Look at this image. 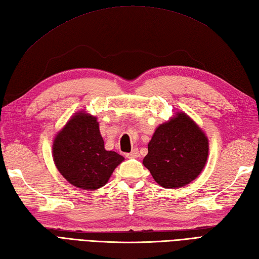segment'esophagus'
<instances>
[{
    "label": "esophagus",
    "instance_id": "obj_1",
    "mask_svg": "<svg viewBox=\"0 0 259 259\" xmlns=\"http://www.w3.org/2000/svg\"><path fill=\"white\" fill-rule=\"evenodd\" d=\"M126 157H131V159H136V157H139V150H137L135 147V149H133L130 153L126 154Z\"/></svg>",
    "mask_w": 259,
    "mask_h": 259
}]
</instances>
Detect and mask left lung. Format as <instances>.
I'll return each instance as SVG.
<instances>
[{"instance_id":"8db88e82","label":"left lung","mask_w":259,"mask_h":259,"mask_svg":"<svg viewBox=\"0 0 259 259\" xmlns=\"http://www.w3.org/2000/svg\"><path fill=\"white\" fill-rule=\"evenodd\" d=\"M147 147L143 164L165 189H178L196 180L208 160L207 136L181 112L156 127Z\"/></svg>"}]
</instances>
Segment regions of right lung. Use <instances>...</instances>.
<instances>
[{"label": "right lung", "instance_id": "right-lung-1", "mask_svg": "<svg viewBox=\"0 0 259 259\" xmlns=\"http://www.w3.org/2000/svg\"><path fill=\"white\" fill-rule=\"evenodd\" d=\"M52 156L61 176L72 186L96 190L109 180L122 155L106 151L97 117L76 113L58 132L52 144Z\"/></svg>", "mask_w": 259, "mask_h": 259}]
</instances>
